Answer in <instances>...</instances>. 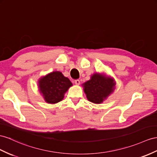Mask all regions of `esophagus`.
I'll use <instances>...</instances> for the list:
<instances>
[{"mask_svg":"<svg viewBox=\"0 0 157 157\" xmlns=\"http://www.w3.org/2000/svg\"><path fill=\"white\" fill-rule=\"evenodd\" d=\"M74 82H75V85H77V86H79V84H80V81H79V79H75Z\"/></svg>","mask_w":157,"mask_h":157,"instance_id":"obj_1","label":"esophagus"}]
</instances>
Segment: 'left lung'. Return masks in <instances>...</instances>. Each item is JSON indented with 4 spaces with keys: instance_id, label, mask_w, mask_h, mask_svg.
Listing matches in <instances>:
<instances>
[{
    "instance_id": "left-lung-1",
    "label": "left lung",
    "mask_w": 157,
    "mask_h": 157,
    "mask_svg": "<svg viewBox=\"0 0 157 157\" xmlns=\"http://www.w3.org/2000/svg\"><path fill=\"white\" fill-rule=\"evenodd\" d=\"M115 84L114 79L110 76L95 73L82 86L88 101L99 104L113 93L115 89Z\"/></svg>"
}]
</instances>
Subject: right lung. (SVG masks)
Segmentation results:
<instances>
[{"label": "right lung", "instance_id": "1", "mask_svg": "<svg viewBox=\"0 0 157 157\" xmlns=\"http://www.w3.org/2000/svg\"><path fill=\"white\" fill-rule=\"evenodd\" d=\"M71 86L72 83L70 80L59 71H52L38 80L40 92L48 103L54 104L61 101Z\"/></svg>", "mask_w": 157, "mask_h": 157}]
</instances>
